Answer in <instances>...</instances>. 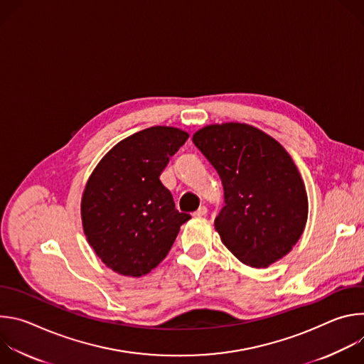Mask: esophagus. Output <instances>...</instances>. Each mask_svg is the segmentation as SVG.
<instances>
[{"label": "esophagus", "instance_id": "1", "mask_svg": "<svg viewBox=\"0 0 364 364\" xmlns=\"http://www.w3.org/2000/svg\"><path fill=\"white\" fill-rule=\"evenodd\" d=\"M194 216H197V218H201V216H205L207 215V207L205 205H200L198 209L193 213Z\"/></svg>", "mask_w": 364, "mask_h": 364}]
</instances>
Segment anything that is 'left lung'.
Listing matches in <instances>:
<instances>
[{
  "label": "left lung",
  "instance_id": "8db88e82",
  "mask_svg": "<svg viewBox=\"0 0 364 364\" xmlns=\"http://www.w3.org/2000/svg\"><path fill=\"white\" fill-rule=\"evenodd\" d=\"M194 145L220 176L225 207L215 220L223 245L245 265L267 268L301 237L308 197L287 149L247 124L207 125Z\"/></svg>",
  "mask_w": 364,
  "mask_h": 364
}]
</instances>
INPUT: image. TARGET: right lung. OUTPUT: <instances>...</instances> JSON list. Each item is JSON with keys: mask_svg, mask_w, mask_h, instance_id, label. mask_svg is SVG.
I'll return each instance as SVG.
<instances>
[{"mask_svg": "<svg viewBox=\"0 0 364 364\" xmlns=\"http://www.w3.org/2000/svg\"><path fill=\"white\" fill-rule=\"evenodd\" d=\"M188 134L142 129L109 149L92 171L80 203L82 226L96 256L112 271L142 277L168 255L190 215L176 209L160 180Z\"/></svg>", "mask_w": 364, "mask_h": 364, "instance_id": "right-lung-1", "label": "right lung"}]
</instances>
